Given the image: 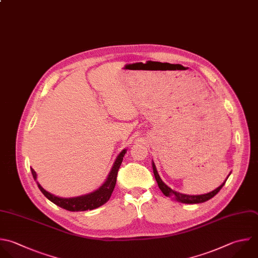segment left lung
I'll return each instance as SVG.
<instances>
[{
  "label": "left lung",
  "instance_id": "obj_1",
  "mask_svg": "<svg viewBox=\"0 0 258 258\" xmlns=\"http://www.w3.org/2000/svg\"><path fill=\"white\" fill-rule=\"evenodd\" d=\"M152 168H153V173H154L155 179H156V181H157V184H158L160 190L163 192V195L166 196V197H169V198H173L174 200H176V201H178V202H180V203H183V204H199V203H204V202H206V201L212 199L214 196H216V195L220 191V189L223 187V185L225 184V182H226V180H227V178H228V177H227L226 180H225L220 186H218L216 189H214V190H212V191H210V192H208V194H205V195H197V196H196V195H195V196H190V195H184V194H180V192H178V191L172 190L169 186H167V185L162 181V179L160 178V176H159V174H158V172H157V170H156V167H155V164H154L153 161H152ZM229 175H230V174H229ZM229 175H228V176H229Z\"/></svg>",
  "mask_w": 258,
  "mask_h": 258
}]
</instances>
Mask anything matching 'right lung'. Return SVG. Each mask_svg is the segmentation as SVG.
<instances>
[{
	"instance_id": "1",
	"label": "right lung",
	"mask_w": 258,
	"mask_h": 258,
	"mask_svg": "<svg viewBox=\"0 0 258 258\" xmlns=\"http://www.w3.org/2000/svg\"><path fill=\"white\" fill-rule=\"evenodd\" d=\"M127 149H124L120 152V154L117 156L114 165L107 177V179L105 180V182L95 191L85 195V196H80V197H76V198H59L56 197L50 192H48L47 190H45L40 184L39 182L36 180L37 179V174L35 172V170L33 168H31V172L33 175V178L36 180L37 185L39 187V189L41 190V192L52 203H54L55 205L59 206L62 209H66L68 211H72V212H78V211H88V210H94L96 208L101 207L102 205H104L105 203H107L114 190V187L116 185V179H117V174H118V170L121 166V163L123 161V157L126 153Z\"/></svg>"
}]
</instances>
